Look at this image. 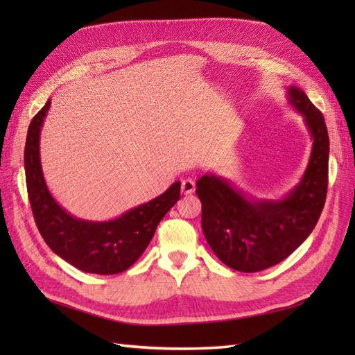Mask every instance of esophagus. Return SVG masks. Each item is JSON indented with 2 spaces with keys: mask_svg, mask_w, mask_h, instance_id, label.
<instances>
[{
  "mask_svg": "<svg viewBox=\"0 0 355 355\" xmlns=\"http://www.w3.org/2000/svg\"><path fill=\"white\" fill-rule=\"evenodd\" d=\"M193 191H195L193 180H191V178L183 180V182H182V193L183 195H191Z\"/></svg>",
  "mask_w": 355,
  "mask_h": 355,
  "instance_id": "34e87169",
  "label": "esophagus"
}]
</instances>
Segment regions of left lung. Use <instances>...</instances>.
Instances as JSON below:
<instances>
[{
  "mask_svg": "<svg viewBox=\"0 0 355 355\" xmlns=\"http://www.w3.org/2000/svg\"><path fill=\"white\" fill-rule=\"evenodd\" d=\"M291 107L311 134V157L302 180L281 200L252 198L232 182L205 173L197 182L201 227L216 258L254 273L284 261L310 236L325 206L329 139L322 112L297 87H288Z\"/></svg>",
  "mask_w": 355,
  "mask_h": 355,
  "instance_id": "obj_1",
  "label": "left lung"
}]
</instances>
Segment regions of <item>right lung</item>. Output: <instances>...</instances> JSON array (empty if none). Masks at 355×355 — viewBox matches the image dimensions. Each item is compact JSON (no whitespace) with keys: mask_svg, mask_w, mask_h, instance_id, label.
I'll list each match as a JSON object with an SVG mask.
<instances>
[{"mask_svg":"<svg viewBox=\"0 0 355 355\" xmlns=\"http://www.w3.org/2000/svg\"><path fill=\"white\" fill-rule=\"evenodd\" d=\"M50 101L32 119L27 131L24 168L35 223L45 243L85 273L117 275L130 268L146 250L158 223L180 200V182L160 197L140 205L116 220L88 221L70 215L51 197L41 168L40 137Z\"/></svg>","mask_w":355,"mask_h":355,"instance_id":"add662e5","label":"right lung"}]
</instances>
